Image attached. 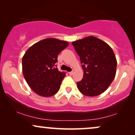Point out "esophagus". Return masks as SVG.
Returning <instances> with one entry per match:
<instances>
[{
    "label": "esophagus",
    "instance_id": "obj_1",
    "mask_svg": "<svg viewBox=\"0 0 135 135\" xmlns=\"http://www.w3.org/2000/svg\"><path fill=\"white\" fill-rule=\"evenodd\" d=\"M73 74H74V72H73V71H72V72H69V75H72Z\"/></svg>",
    "mask_w": 135,
    "mask_h": 135
}]
</instances>
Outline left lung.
<instances>
[{
	"mask_svg": "<svg viewBox=\"0 0 135 135\" xmlns=\"http://www.w3.org/2000/svg\"><path fill=\"white\" fill-rule=\"evenodd\" d=\"M79 56L83 78L77 83L79 90L87 97L105 92L114 79L117 60L112 49L104 41L89 36L72 43Z\"/></svg>",
	"mask_w": 135,
	"mask_h": 135,
	"instance_id": "left-lung-1",
	"label": "left lung"
}]
</instances>
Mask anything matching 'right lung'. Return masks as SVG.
<instances>
[{"label": "right lung", "instance_id": "add662e5", "mask_svg": "<svg viewBox=\"0 0 135 135\" xmlns=\"http://www.w3.org/2000/svg\"><path fill=\"white\" fill-rule=\"evenodd\" d=\"M69 46L67 41L47 38L27 49L22 59L23 76L31 89L44 97L59 91L65 73L55 67L58 54Z\"/></svg>", "mask_w": 135, "mask_h": 135}]
</instances>
